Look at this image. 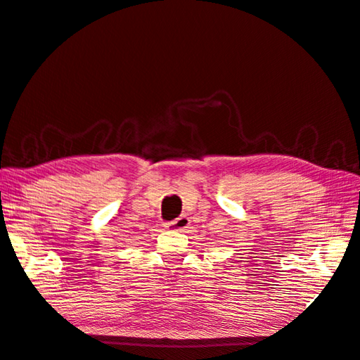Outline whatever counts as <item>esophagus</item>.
Here are the masks:
<instances>
[{"label": "esophagus", "mask_w": 360, "mask_h": 360, "mask_svg": "<svg viewBox=\"0 0 360 360\" xmlns=\"http://www.w3.org/2000/svg\"><path fill=\"white\" fill-rule=\"evenodd\" d=\"M166 229H174V231H185L189 226V219L186 215H180L179 219H175L169 223H165Z\"/></svg>", "instance_id": "obj_1"}]
</instances>
